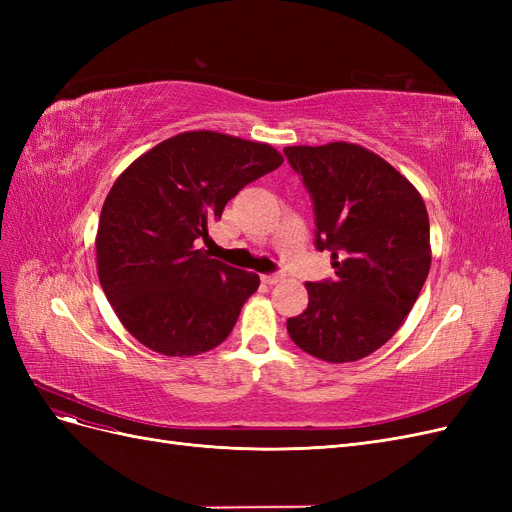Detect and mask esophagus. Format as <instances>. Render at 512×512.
Here are the masks:
<instances>
[{
	"label": "esophagus",
	"mask_w": 512,
	"mask_h": 512,
	"mask_svg": "<svg viewBox=\"0 0 512 512\" xmlns=\"http://www.w3.org/2000/svg\"><path fill=\"white\" fill-rule=\"evenodd\" d=\"M284 277H286L284 273H269V275H262L260 280L265 282V284H271V286H273V284H280V282H284Z\"/></svg>",
	"instance_id": "obj_1"
}]
</instances>
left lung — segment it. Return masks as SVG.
I'll return each mask as SVG.
<instances>
[{"label": "left lung", "instance_id": "left-lung-1", "mask_svg": "<svg viewBox=\"0 0 512 512\" xmlns=\"http://www.w3.org/2000/svg\"><path fill=\"white\" fill-rule=\"evenodd\" d=\"M316 213V247L335 280L307 282L309 303L288 318L294 344L316 359L350 363L389 342L431 267L421 194L376 153L352 143L286 147Z\"/></svg>", "mask_w": 512, "mask_h": 512}]
</instances>
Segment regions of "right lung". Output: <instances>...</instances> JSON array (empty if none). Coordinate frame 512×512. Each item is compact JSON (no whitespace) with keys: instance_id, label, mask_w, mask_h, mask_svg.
Returning a JSON list of instances; mask_svg holds the SVG:
<instances>
[{"instance_id":"1","label":"right lung","mask_w":512,"mask_h":512,"mask_svg":"<svg viewBox=\"0 0 512 512\" xmlns=\"http://www.w3.org/2000/svg\"><path fill=\"white\" fill-rule=\"evenodd\" d=\"M282 162L267 143L198 130L162 141L119 175L100 213L98 277L143 346L194 356L230 335L260 277L198 245L230 198Z\"/></svg>"}]
</instances>
